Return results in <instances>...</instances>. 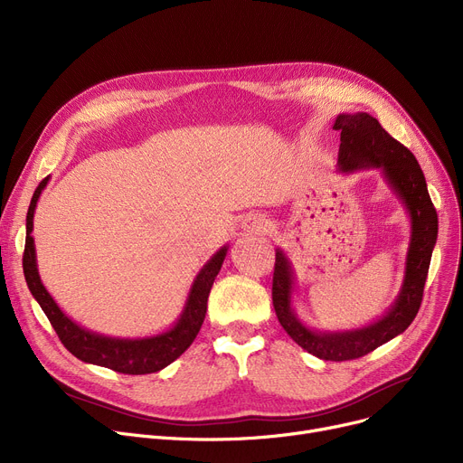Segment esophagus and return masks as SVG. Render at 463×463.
I'll return each instance as SVG.
<instances>
[{
    "label": "esophagus",
    "mask_w": 463,
    "mask_h": 463,
    "mask_svg": "<svg viewBox=\"0 0 463 463\" xmlns=\"http://www.w3.org/2000/svg\"><path fill=\"white\" fill-rule=\"evenodd\" d=\"M244 231L250 234H262L266 232V222L259 215H253L244 222Z\"/></svg>",
    "instance_id": "34e87169"
}]
</instances>
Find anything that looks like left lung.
<instances>
[{"instance_id": "8db88e82", "label": "left lung", "mask_w": 463, "mask_h": 463, "mask_svg": "<svg viewBox=\"0 0 463 463\" xmlns=\"http://www.w3.org/2000/svg\"><path fill=\"white\" fill-rule=\"evenodd\" d=\"M334 129L339 131L337 170L354 173L377 168L394 191L411 219V238L405 257L402 288L394 304L370 325L351 330L309 328L293 307L295 270L281 248L276 250L272 300L283 330L309 354L342 362L360 358L405 332L417 317L431 253L437 241V212L431 204L426 178L419 161L403 144L388 135L368 112L337 114Z\"/></svg>"}]
</instances>
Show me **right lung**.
<instances>
[{"mask_svg": "<svg viewBox=\"0 0 463 463\" xmlns=\"http://www.w3.org/2000/svg\"><path fill=\"white\" fill-rule=\"evenodd\" d=\"M48 178H44L35 189L28 215H26V246H24V278H26L30 293L39 302L41 309L51 321L58 337L65 349L75 354L79 360L103 366L119 373L128 375H144L156 373L166 368L170 362H175L197 337L208 307V295L213 285L215 276L223 266V260L229 251V244L222 250H217L201 269L197 278L193 279V285L187 293L184 309L176 323L168 330L146 337H112L105 334L91 332L79 323L72 321L67 313L56 304V300L48 293L46 287L41 281L37 269V255H35V241L32 236L33 231V213L37 208V201L43 189L46 187Z\"/></svg>", "mask_w": 463, "mask_h": 463, "instance_id": "right-lung-1", "label": "right lung"}]
</instances>
